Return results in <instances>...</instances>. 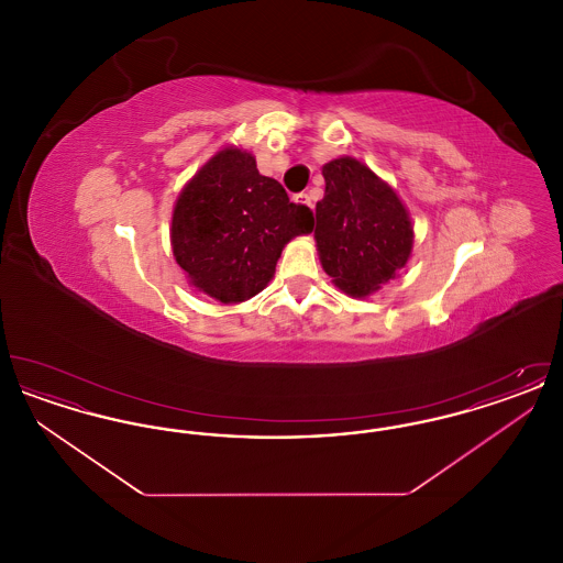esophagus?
I'll return each instance as SVG.
<instances>
[{"label":"esophagus","instance_id":"34e87169","mask_svg":"<svg viewBox=\"0 0 563 563\" xmlns=\"http://www.w3.org/2000/svg\"><path fill=\"white\" fill-rule=\"evenodd\" d=\"M295 202H299V205H303V207H308V209H314V202H312V196H310V194H297V196H295Z\"/></svg>","mask_w":563,"mask_h":563}]
</instances>
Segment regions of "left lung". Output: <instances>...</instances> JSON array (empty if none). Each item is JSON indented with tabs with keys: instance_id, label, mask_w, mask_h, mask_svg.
<instances>
[{
	"instance_id": "left-lung-1",
	"label": "left lung",
	"mask_w": 563,
	"mask_h": 563,
	"mask_svg": "<svg viewBox=\"0 0 563 563\" xmlns=\"http://www.w3.org/2000/svg\"><path fill=\"white\" fill-rule=\"evenodd\" d=\"M314 241L331 283L365 299L399 276L413 251V223L397 189L352 156L322 166Z\"/></svg>"
}]
</instances>
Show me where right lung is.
Masks as SVG:
<instances>
[{"mask_svg":"<svg viewBox=\"0 0 563 563\" xmlns=\"http://www.w3.org/2000/svg\"><path fill=\"white\" fill-rule=\"evenodd\" d=\"M312 228V211L260 175L251 152L225 145L179 191L170 246L196 291L241 303L268 287L287 242Z\"/></svg>","mask_w":563,"mask_h":563,"instance_id":"add662e5","label":"right lung"}]
</instances>
